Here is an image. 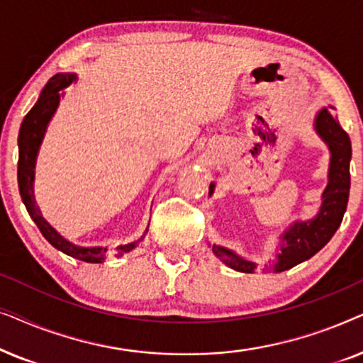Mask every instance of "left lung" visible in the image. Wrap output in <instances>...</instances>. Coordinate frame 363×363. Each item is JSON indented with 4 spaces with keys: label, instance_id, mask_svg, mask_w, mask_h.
Returning <instances> with one entry per match:
<instances>
[{
    "label": "left lung",
    "instance_id": "1",
    "mask_svg": "<svg viewBox=\"0 0 363 363\" xmlns=\"http://www.w3.org/2000/svg\"><path fill=\"white\" fill-rule=\"evenodd\" d=\"M330 108H334L330 106ZM314 130L330 152L327 186L322 191V203L314 218L306 221H294L279 236L281 245L276 259L269 262L272 272L291 269L302 261H307L315 252H319L330 238L339 230L342 218L347 210L350 191V158L352 143L347 132L334 117L329 108L322 107L315 113ZM215 191V183H210V196ZM218 259L225 262L231 269L240 272H255L259 269L257 262L238 255L236 251L220 245H210ZM264 271V269H262Z\"/></svg>",
    "mask_w": 363,
    "mask_h": 363
}]
</instances>
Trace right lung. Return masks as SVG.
<instances>
[{"instance_id": "add662e5", "label": "right lung", "mask_w": 363, "mask_h": 363, "mask_svg": "<svg viewBox=\"0 0 363 363\" xmlns=\"http://www.w3.org/2000/svg\"><path fill=\"white\" fill-rule=\"evenodd\" d=\"M74 81H77V76L71 72L56 74V76L49 79V82L41 91V96H39L38 102L34 104V107L26 113V117H24L18 135V185L29 216H31L33 221L36 223V226L39 228V231L43 233V236L46 238L56 250L84 262H104L106 261L108 250L107 246L76 245V242L69 241L67 238H64L61 233L56 230V228L49 225L46 218L43 216L41 210H39V206L36 205V200H34V168H36L39 148H41L43 138L46 135L49 122H51L52 116L56 113L59 102H61V97L64 96L62 91L67 86H71ZM147 231L148 226L145 233ZM145 233H143V236L138 238L137 241L117 246L116 250H113L116 256H122L125 255V252L132 251L133 247L145 238Z\"/></svg>"}]
</instances>
